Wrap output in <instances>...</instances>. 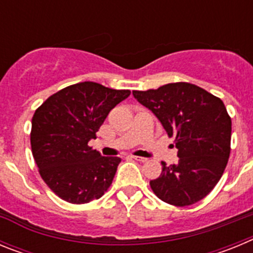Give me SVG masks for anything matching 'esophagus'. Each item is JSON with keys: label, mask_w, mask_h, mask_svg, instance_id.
Returning <instances> with one entry per match:
<instances>
[{"label": "esophagus", "mask_w": 253, "mask_h": 253, "mask_svg": "<svg viewBox=\"0 0 253 253\" xmlns=\"http://www.w3.org/2000/svg\"><path fill=\"white\" fill-rule=\"evenodd\" d=\"M131 158H134L135 161H139V162H147V158H144V157H138V156H133Z\"/></svg>", "instance_id": "esophagus-1"}]
</instances>
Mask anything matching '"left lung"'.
Returning a JSON list of instances; mask_svg holds the SVG:
<instances>
[{
	"instance_id": "8db88e82",
	"label": "left lung",
	"mask_w": 253,
	"mask_h": 253,
	"mask_svg": "<svg viewBox=\"0 0 253 253\" xmlns=\"http://www.w3.org/2000/svg\"><path fill=\"white\" fill-rule=\"evenodd\" d=\"M175 138L178 162L149 182L167 204L187 207L204 199L222 177L231 153L232 120L224 104L202 87L176 82L157 90L133 91Z\"/></svg>"
}]
</instances>
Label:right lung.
Listing matches in <instances>:
<instances>
[{
    "label": "right lung",
    "mask_w": 253,
    "mask_h": 253,
    "mask_svg": "<svg viewBox=\"0 0 253 253\" xmlns=\"http://www.w3.org/2000/svg\"><path fill=\"white\" fill-rule=\"evenodd\" d=\"M130 95L96 82L58 91L35 110L30 143L39 173L49 189L72 204L100 199L110 187L119 157H102L92 147L106 116Z\"/></svg>",
    "instance_id": "obj_1"
}]
</instances>
